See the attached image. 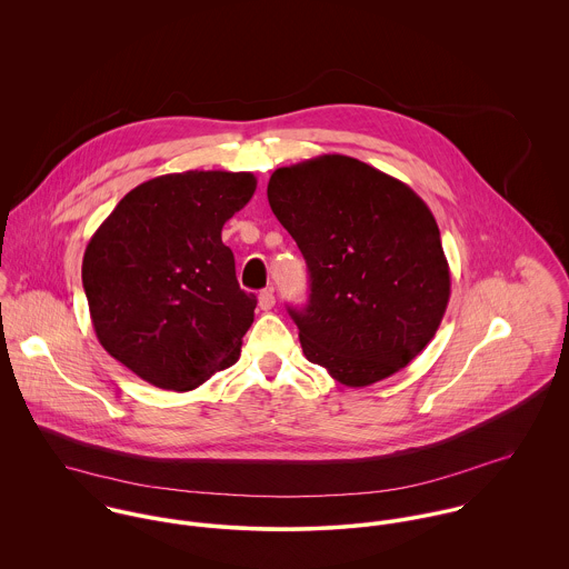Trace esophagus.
<instances>
[{
	"label": "esophagus",
	"instance_id": "esophagus-1",
	"mask_svg": "<svg viewBox=\"0 0 569 569\" xmlns=\"http://www.w3.org/2000/svg\"><path fill=\"white\" fill-rule=\"evenodd\" d=\"M273 305H276L273 291H271V289H264V291H260V296H258V307H260L262 311H271V309H273Z\"/></svg>",
	"mask_w": 569,
	"mask_h": 569
}]
</instances>
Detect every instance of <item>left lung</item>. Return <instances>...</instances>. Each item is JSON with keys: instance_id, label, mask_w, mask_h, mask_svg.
I'll return each instance as SVG.
<instances>
[{"instance_id": "1", "label": "left lung", "mask_w": 569, "mask_h": 569, "mask_svg": "<svg viewBox=\"0 0 569 569\" xmlns=\"http://www.w3.org/2000/svg\"><path fill=\"white\" fill-rule=\"evenodd\" d=\"M267 199L311 276L309 305L289 309L305 357L348 388L406 368L433 339L451 296L427 203L348 156L278 168Z\"/></svg>"}]
</instances>
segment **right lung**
<instances>
[{"instance_id":"add662e5","label":"right lung","mask_w":569,"mask_h":569,"mask_svg":"<svg viewBox=\"0 0 569 569\" xmlns=\"http://www.w3.org/2000/svg\"><path fill=\"white\" fill-rule=\"evenodd\" d=\"M256 190L251 172L186 170L133 188L82 256L102 348L147 383L188 392L239 361L256 296L221 230Z\"/></svg>"}]
</instances>
